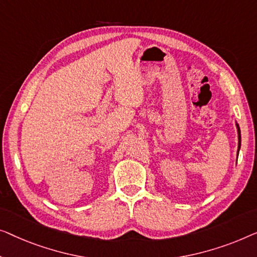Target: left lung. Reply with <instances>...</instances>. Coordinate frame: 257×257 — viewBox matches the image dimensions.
<instances>
[{
  "label": "left lung",
  "mask_w": 257,
  "mask_h": 257,
  "mask_svg": "<svg viewBox=\"0 0 257 257\" xmlns=\"http://www.w3.org/2000/svg\"><path fill=\"white\" fill-rule=\"evenodd\" d=\"M236 129H237V140H238V143H237V156H238V151H240V148H241V132L237 123H236Z\"/></svg>",
  "instance_id": "8db88e82"
}]
</instances>
